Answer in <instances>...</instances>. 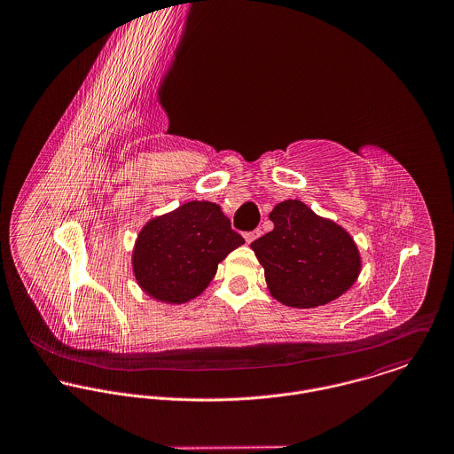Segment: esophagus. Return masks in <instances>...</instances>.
Returning a JSON list of instances; mask_svg holds the SVG:
<instances>
[{
	"label": "esophagus",
	"mask_w": 454,
	"mask_h": 454,
	"mask_svg": "<svg viewBox=\"0 0 454 454\" xmlns=\"http://www.w3.org/2000/svg\"><path fill=\"white\" fill-rule=\"evenodd\" d=\"M259 235H261V230H254V231H247V233H244V239H246V242H247V244H252Z\"/></svg>",
	"instance_id": "obj_1"
}]
</instances>
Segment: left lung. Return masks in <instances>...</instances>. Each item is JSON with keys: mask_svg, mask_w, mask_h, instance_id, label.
<instances>
[{"mask_svg": "<svg viewBox=\"0 0 454 454\" xmlns=\"http://www.w3.org/2000/svg\"><path fill=\"white\" fill-rule=\"evenodd\" d=\"M275 228L254 240L270 294L293 308H315L347 293L360 273V254L347 230L300 200L270 212Z\"/></svg>", "mask_w": 454, "mask_h": 454, "instance_id": "8db88e82", "label": "left lung"}]
</instances>
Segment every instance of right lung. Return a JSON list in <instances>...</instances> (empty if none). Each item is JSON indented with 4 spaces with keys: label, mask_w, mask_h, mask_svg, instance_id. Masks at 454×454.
<instances>
[{
    "label": "right lung",
    "mask_w": 454,
    "mask_h": 454,
    "mask_svg": "<svg viewBox=\"0 0 454 454\" xmlns=\"http://www.w3.org/2000/svg\"><path fill=\"white\" fill-rule=\"evenodd\" d=\"M246 244L212 202L183 203L139 231L132 268L141 289L156 301L181 304L200 296L217 264Z\"/></svg>",
    "instance_id": "1"
}]
</instances>
